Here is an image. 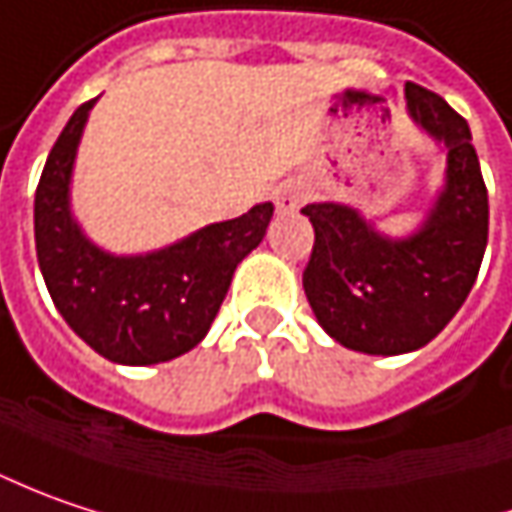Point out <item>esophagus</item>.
Here are the masks:
<instances>
[{"label": "esophagus", "instance_id": "obj_1", "mask_svg": "<svg viewBox=\"0 0 512 512\" xmlns=\"http://www.w3.org/2000/svg\"><path fill=\"white\" fill-rule=\"evenodd\" d=\"M302 201H305V187L299 181L282 184L279 190L273 192V204H276L279 213H294V210L302 207Z\"/></svg>", "mask_w": 512, "mask_h": 512}]
</instances>
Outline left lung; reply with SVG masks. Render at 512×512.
<instances>
[{"mask_svg": "<svg viewBox=\"0 0 512 512\" xmlns=\"http://www.w3.org/2000/svg\"><path fill=\"white\" fill-rule=\"evenodd\" d=\"M412 123L447 155L444 184L409 236H389L357 207L317 201L302 288L322 331L351 351L395 357L435 340L467 294L487 247V187L467 120L444 97L406 83Z\"/></svg>", "mask_w": 512, "mask_h": 512, "instance_id": "8db88e82", "label": "left lung"}]
</instances>
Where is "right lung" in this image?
I'll use <instances>...</instances> for the list:
<instances>
[{"instance_id": "1", "label": "right lung", "mask_w": 512, "mask_h": 512, "mask_svg": "<svg viewBox=\"0 0 512 512\" xmlns=\"http://www.w3.org/2000/svg\"><path fill=\"white\" fill-rule=\"evenodd\" d=\"M97 100L83 103L54 143L34 198L45 288L71 331L120 366L167 363L201 343L244 256L268 233L273 204L216 221L149 253H112L71 210L77 146Z\"/></svg>"}]
</instances>
